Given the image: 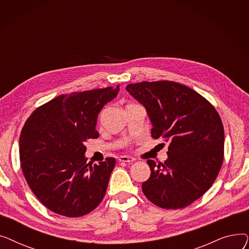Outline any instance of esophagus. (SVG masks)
I'll return each instance as SVG.
<instances>
[{
  "instance_id": "obj_1",
  "label": "esophagus",
  "mask_w": 249,
  "mask_h": 249,
  "mask_svg": "<svg viewBox=\"0 0 249 249\" xmlns=\"http://www.w3.org/2000/svg\"><path fill=\"white\" fill-rule=\"evenodd\" d=\"M135 160L130 158V156H126V155H122L119 158V161L120 162H126V163H130V162H133Z\"/></svg>"
}]
</instances>
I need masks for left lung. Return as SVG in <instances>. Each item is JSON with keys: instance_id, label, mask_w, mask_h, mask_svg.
I'll use <instances>...</instances> for the list:
<instances>
[{"instance_id": "left-lung-1", "label": "left lung", "mask_w": 249, "mask_h": 249, "mask_svg": "<svg viewBox=\"0 0 249 249\" xmlns=\"http://www.w3.org/2000/svg\"><path fill=\"white\" fill-rule=\"evenodd\" d=\"M127 91L145 107L152 138L169 141L167 160H148L150 178L142 192L154 205L180 209L210 189L224 158V128L213 105L171 81L130 84Z\"/></svg>"}]
</instances>
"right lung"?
<instances>
[{
	"instance_id": "obj_1",
	"label": "right lung",
	"mask_w": 249,
	"mask_h": 249,
	"mask_svg": "<svg viewBox=\"0 0 249 249\" xmlns=\"http://www.w3.org/2000/svg\"><path fill=\"white\" fill-rule=\"evenodd\" d=\"M119 89L58 96L26 121L19 140L21 167L31 191L50 211L81 217L102 202L116 160L88 163L85 142L99 137L98 115Z\"/></svg>"
}]
</instances>
